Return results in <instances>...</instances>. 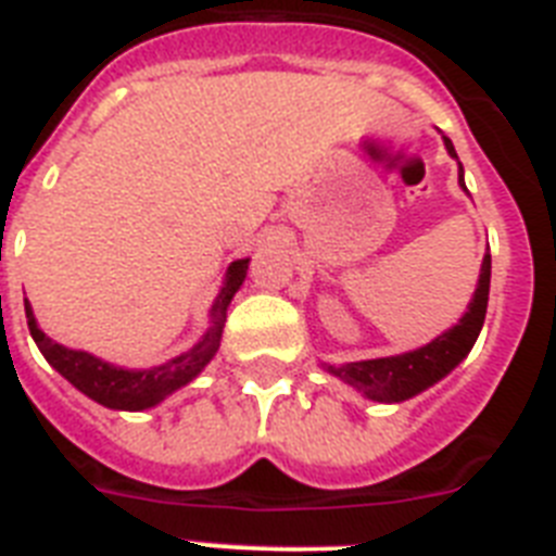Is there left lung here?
I'll use <instances>...</instances> for the list:
<instances>
[{
    "label": "left lung",
    "instance_id": "obj_1",
    "mask_svg": "<svg viewBox=\"0 0 556 556\" xmlns=\"http://www.w3.org/2000/svg\"><path fill=\"white\" fill-rule=\"evenodd\" d=\"M448 155L457 159L454 144L443 136ZM460 187L466 190L460 167ZM489 283H492V255L485 252L483 267H480V278H477L475 295L469 301V309L463 312V318L438 334L434 341L426 346H417L412 352L392 357H371V361H355V364H338L324 366L329 375H334L343 383L355 387L357 392L378 403H403L420 394L424 389L434 387L438 380H443L454 366L460 364L463 357L469 355L475 346L477 334L483 329L485 306H489Z\"/></svg>",
    "mask_w": 556,
    "mask_h": 556
}]
</instances>
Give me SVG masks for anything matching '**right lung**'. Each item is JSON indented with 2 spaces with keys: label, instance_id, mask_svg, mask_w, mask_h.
I'll return each instance as SVG.
<instances>
[{
  "label": "right lung",
  "instance_id": "right-lung-1",
  "mask_svg": "<svg viewBox=\"0 0 556 556\" xmlns=\"http://www.w3.org/2000/svg\"><path fill=\"white\" fill-rule=\"evenodd\" d=\"M247 267L250 258H238L227 267L224 275L222 292L215 295L213 309H210V329L201 334V341L190 346L187 352L176 355L173 361L162 366H150V369H124V366L108 364L102 357L90 355L81 350H67L62 343L50 341L48 334L41 332L39 324L34 318V309L25 301V315H27V329L34 334L36 346L45 355L53 369L62 375L64 380H71L73 387L87 394L90 401L102 403L108 409L118 412H144L153 409L164 397L187 387L190 380L201 375L210 361L215 357L218 346H222V332L224 320H227V306L236 298L247 278Z\"/></svg>",
  "mask_w": 556,
  "mask_h": 556
}]
</instances>
